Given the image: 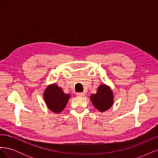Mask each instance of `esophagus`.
<instances>
[{"label": "esophagus", "instance_id": "esophagus-1", "mask_svg": "<svg viewBox=\"0 0 158 158\" xmlns=\"http://www.w3.org/2000/svg\"><path fill=\"white\" fill-rule=\"evenodd\" d=\"M84 95H85V94L84 92H78V93H76V95H77V96H80V97L84 96Z\"/></svg>", "mask_w": 158, "mask_h": 158}]
</instances>
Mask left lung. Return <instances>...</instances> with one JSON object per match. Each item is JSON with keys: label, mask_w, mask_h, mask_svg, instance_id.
<instances>
[{"label": "left lung", "mask_w": 158, "mask_h": 158, "mask_svg": "<svg viewBox=\"0 0 158 158\" xmlns=\"http://www.w3.org/2000/svg\"><path fill=\"white\" fill-rule=\"evenodd\" d=\"M90 99L94 106L99 111L103 112L112 106L113 103V93L108 86L102 84L98 88L96 94L91 95Z\"/></svg>", "instance_id": "8db88e82"}]
</instances>
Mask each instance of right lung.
I'll return each mask as SVG.
<instances>
[{
	"mask_svg": "<svg viewBox=\"0 0 158 158\" xmlns=\"http://www.w3.org/2000/svg\"><path fill=\"white\" fill-rule=\"evenodd\" d=\"M70 98L69 94H66L56 84H52L44 92V99L46 105L51 111L60 113L66 107Z\"/></svg>",
	"mask_w": 158,
	"mask_h": 158,
	"instance_id": "obj_1",
	"label": "right lung"
}]
</instances>
